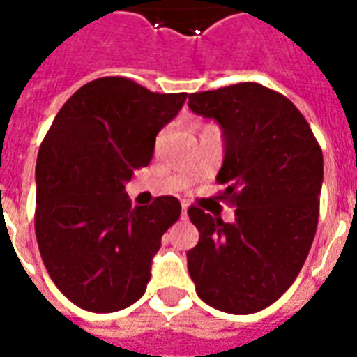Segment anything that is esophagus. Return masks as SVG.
Segmentation results:
<instances>
[{"mask_svg": "<svg viewBox=\"0 0 357 357\" xmlns=\"http://www.w3.org/2000/svg\"><path fill=\"white\" fill-rule=\"evenodd\" d=\"M181 218H187V204H185V202L181 204Z\"/></svg>", "mask_w": 357, "mask_h": 357, "instance_id": "esophagus-1", "label": "esophagus"}]
</instances>
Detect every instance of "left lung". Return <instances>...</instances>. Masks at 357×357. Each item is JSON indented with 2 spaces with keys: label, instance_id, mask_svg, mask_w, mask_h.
<instances>
[{
  "label": "left lung",
  "instance_id": "1",
  "mask_svg": "<svg viewBox=\"0 0 357 357\" xmlns=\"http://www.w3.org/2000/svg\"><path fill=\"white\" fill-rule=\"evenodd\" d=\"M189 109L224 130L218 183L235 206L231 224L189 206L199 229L187 252L189 275L208 306L255 314L273 304L306 262L319 218L321 147L302 112L256 82L191 93Z\"/></svg>",
  "mask_w": 357,
  "mask_h": 357
}]
</instances>
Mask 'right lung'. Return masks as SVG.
I'll use <instances>...</instances> for the list:
<instances>
[{"instance_id":"right-lung-1","label":"right lung","mask_w":357,"mask_h":357,"mask_svg":"<svg viewBox=\"0 0 357 357\" xmlns=\"http://www.w3.org/2000/svg\"><path fill=\"white\" fill-rule=\"evenodd\" d=\"M187 93H155L122 76L82 86L59 110L36 162V239L57 289L95 314L143 296L151 260L181 214L176 197L132 206L124 183L147 166L156 133Z\"/></svg>"}]
</instances>
